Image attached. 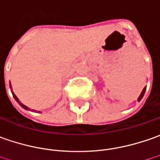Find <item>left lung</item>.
<instances>
[{
	"label": "left lung",
	"instance_id": "8db88e82",
	"mask_svg": "<svg viewBox=\"0 0 160 160\" xmlns=\"http://www.w3.org/2000/svg\"><path fill=\"white\" fill-rule=\"evenodd\" d=\"M145 91H146V87H144V88H143V89H142V93H141L140 97H138V99H137L138 101H141V99H142V97L144 96V93H145Z\"/></svg>",
	"mask_w": 160,
	"mask_h": 160
}]
</instances>
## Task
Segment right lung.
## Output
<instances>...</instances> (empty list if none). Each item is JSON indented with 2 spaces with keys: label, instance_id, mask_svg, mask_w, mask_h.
<instances>
[{
  "label": "right lung",
  "instance_id": "obj_1",
  "mask_svg": "<svg viewBox=\"0 0 160 160\" xmlns=\"http://www.w3.org/2000/svg\"><path fill=\"white\" fill-rule=\"evenodd\" d=\"M10 88H11V85H10ZM11 92H12V91H11ZM12 95H13V97H14V98H15V100H16L17 102H18V104H19V105H20V106H21V107H23V108H24V109H25V110H28V109H29V108L27 107V106H25V104H23L22 102H20L19 99H18V98L17 97V96L15 95V94H14V93H13V92H12Z\"/></svg>",
  "mask_w": 160,
  "mask_h": 160
}]
</instances>
